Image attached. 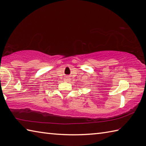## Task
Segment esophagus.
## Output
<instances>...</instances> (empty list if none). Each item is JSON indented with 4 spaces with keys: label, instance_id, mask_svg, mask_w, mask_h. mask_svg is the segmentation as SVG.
Segmentation results:
<instances>
[{
    "label": "esophagus",
    "instance_id": "34e87169",
    "mask_svg": "<svg viewBox=\"0 0 146 146\" xmlns=\"http://www.w3.org/2000/svg\"><path fill=\"white\" fill-rule=\"evenodd\" d=\"M70 78L69 77H66V78H65V81L66 82H70Z\"/></svg>",
    "mask_w": 146,
    "mask_h": 146
}]
</instances>
